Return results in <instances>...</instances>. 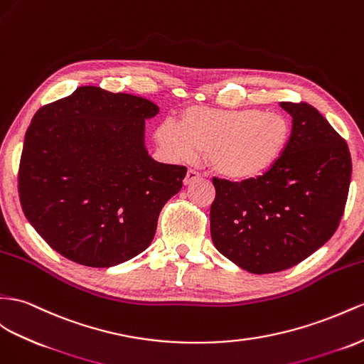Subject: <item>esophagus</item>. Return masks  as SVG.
I'll use <instances>...</instances> for the list:
<instances>
[{
    "mask_svg": "<svg viewBox=\"0 0 364 364\" xmlns=\"http://www.w3.org/2000/svg\"><path fill=\"white\" fill-rule=\"evenodd\" d=\"M198 178H201V173H200L198 171H195V169H189V171H188V173H186L184 184H191L192 181L198 180Z\"/></svg>",
    "mask_w": 364,
    "mask_h": 364,
    "instance_id": "esophagus-1",
    "label": "esophagus"
}]
</instances>
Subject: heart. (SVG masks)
<instances>
[{
  "label": "heart",
  "instance_id": "b5f03b06",
  "mask_svg": "<svg viewBox=\"0 0 364 364\" xmlns=\"http://www.w3.org/2000/svg\"><path fill=\"white\" fill-rule=\"evenodd\" d=\"M291 126L279 112L258 109L189 107L180 124L163 121L155 139L175 161H192L208 154L210 167L232 180H250L282 158Z\"/></svg>",
  "mask_w": 364,
  "mask_h": 364
}]
</instances>
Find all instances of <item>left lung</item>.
<instances>
[{
  "label": "left lung",
  "instance_id": "1",
  "mask_svg": "<svg viewBox=\"0 0 364 364\" xmlns=\"http://www.w3.org/2000/svg\"><path fill=\"white\" fill-rule=\"evenodd\" d=\"M279 106L292 117L282 158L257 178H212L213 245L252 274L284 271L321 247L337 230L349 193L346 139L307 102Z\"/></svg>",
  "mask_w": 364,
  "mask_h": 364
}]
</instances>
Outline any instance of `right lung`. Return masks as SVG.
<instances>
[{"instance_id": "add662e5", "label": "right lung", "mask_w": 364, "mask_h": 364, "mask_svg": "<svg viewBox=\"0 0 364 364\" xmlns=\"http://www.w3.org/2000/svg\"><path fill=\"white\" fill-rule=\"evenodd\" d=\"M152 101L78 87L36 110L18 169L26 218L53 250L89 267H110L152 243L158 215L188 167L152 160L144 119Z\"/></svg>"}]
</instances>
